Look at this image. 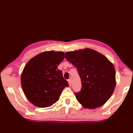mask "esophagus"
Listing matches in <instances>:
<instances>
[{
  "label": "esophagus",
  "mask_w": 133,
  "mask_h": 133,
  "mask_svg": "<svg viewBox=\"0 0 133 133\" xmlns=\"http://www.w3.org/2000/svg\"><path fill=\"white\" fill-rule=\"evenodd\" d=\"M67 81H68V83H69V85H71V80L70 79H69Z\"/></svg>",
  "instance_id": "1"
}]
</instances>
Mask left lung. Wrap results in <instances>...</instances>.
<instances>
[{
    "instance_id": "8db88e82",
    "label": "left lung",
    "mask_w": 133,
    "mask_h": 133,
    "mask_svg": "<svg viewBox=\"0 0 133 133\" xmlns=\"http://www.w3.org/2000/svg\"><path fill=\"white\" fill-rule=\"evenodd\" d=\"M65 57L77 69L82 89L75 93L86 109L102 106L110 98L116 87V71L112 63L102 54L91 49L68 51Z\"/></svg>"
}]
</instances>
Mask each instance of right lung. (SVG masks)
I'll list each match as a JSON object with an SVG mask.
<instances>
[{"mask_svg": "<svg viewBox=\"0 0 133 133\" xmlns=\"http://www.w3.org/2000/svg\"><path fill=\"white\" fill-rule=\"evenodd\" d=\"M64 58L63 51H46L29 60L22 71L24 94L35 106L48 107L59 99L68 82L57 67Z\"/></svg>", "mask_w": 133, "mask_h": 133, "instance_id": "right-lung-1", "label": "right lung"}]
</instances>
